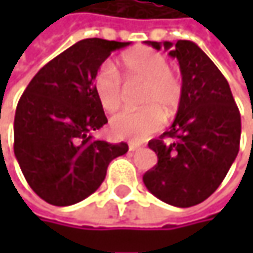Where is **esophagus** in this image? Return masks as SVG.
I'll use <instances>...</instances> for the list:
<instances>
[{
  "mask_svg": "<svg viewBox=\"0 0 253 253\" xmlns=\"http://www.w3.org/2000/svg\"><path fill=\"white\" fill-rule=\"evenodd\" d=\"M137 149H140V143H137V142L128 143V151H137Z\"/></svg>",
  "mask_w": 253,
  "mask_h": 253,
  "instance_id": "obj_1",
  "label": "esophagus"
}]
</instances>
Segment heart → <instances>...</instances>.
I'll list each match as a JSON object with an SVG mask.
<instances>
[{"label":"heart","instance_id":"b5f03b06","mask_svg":"<svg viewBox=\"0 0 253 253\" xmlns=\"http://www.w3.org/2000/svg\"><path fill=\"white\" fill-rule=\"evenodd\" d=\"M126 84L142 82L139 93L140 110H126L110 122L111 134L117 139L140 142L163 126L166 117H173L181 101V83L169 60L158 51L139 46L127 51L120 60ZM93 92L98 104L107 113L117 111L125 101V87L111 63H104L93 77Z\"/></svg>","mask_w":253,"mask_h":253}]
</instances>
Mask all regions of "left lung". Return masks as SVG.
<instances>
[{
	"label": "left lung",
	"instance_id": "8db88e82",
	"mask_svg": "<svg viewBox=\"0 0 253 253\" xmlns=\"http://www.w3.org/2000/svg\"><path fill=\"white\" fill-rule=\"evenodd\" d=\"M177 58L181 101L173 125L148 146L158 163L143 174L146 189L178 208L204 202L221 184L240 143V113L228 82L192 41L146 42ZM170 137L171 142H164Z\"/></svg>",
	"mask_w": 253,
	"mask_h": 253
}]
</instances>
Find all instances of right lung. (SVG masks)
I'll return each mask as SVG.
<instances>
[{"label": "right lung", "instance_id": "add662e5", "mask_svg": "<svg viewBox=\"0 0 253 253\" xmlns=\"http://www.w3.org/2000/svg\"><path fill=\"white\" fill-rule=\"evenodd\" d=\"M130 42L89 38L45 64L27 84L14 117V155L32 190L45 202L69 207L92 195L108 164L127 143L98 140L108 123L93 77L113 51Z\"/></svg>", "mask_w": 253, "mask_h": 253}]
</instances>
